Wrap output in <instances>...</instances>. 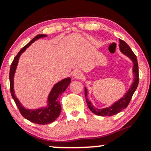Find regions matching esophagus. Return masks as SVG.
I'll return each mask as SVG.
<instances>
[{
	"mask_svg": "<svg viewBox=\"0 0 151 151\" xmlns=\"http://www.w3.org/2000/svg\"><path fill=\"white\" fill-rule=\"evenodd\" d=\"M72 76H73V77L74 78V79H81V78H82L83 74L80 72V71L76 70L73 72Z\"/></svg>",
	"mask_w": 151,
	"mask_h": 151,
	"instance_id": "1",
	"label": "esophagus"
}]
</instances>
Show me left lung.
<instances>
[{"label":"left lung","mask_w":151,"mask_h":151,"mask_svg":"<svg viewBox=\"0 0 151 151\" xmlns=\"http://www.w3.org/2000/svg\"><path fill=\"white\" fill-rule=\"evenodd\" d=\"M119 42H120V44L119 45V47L120 52L123 55L128 57L133 63V81L131 82L130 87L128 89L125 94L123 96V97L119 99L118 101L114 102L113 104L111 105L110 106L105 107L103 109H97L91 104V101H89V99H88V89L86 86H84L86 101L88 107L92 113L96 114V115L101 116H111L118 114L123 109H126L127 106L129 105L133 93L138 87L139 79H138V65L136 56L133 52L130 47L128 45L127 43H126L122 40H119Z\"/></svg>","instance_id":"8db88e82"}]
</instances>
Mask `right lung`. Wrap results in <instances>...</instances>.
Segmentation results:
<instances>
[{"label":"right lung","instance_id":"add662e5","mask_svg":"<svg viewBox=\"0 0 151 151\" xmlns=\"http://www.w3.org/2000/svg\"><path fill=\"white\" fill-rule=\"evenodd\" d=\"M47 36V35H37L30 42L27 43L25 47H23L20 50V51L15 56L11 65H10L9 74L10 93H11L12 97L14 99V101L16 104L17 106H18L22 116L27 120L31 121V122L37 124H42V125H45V124L53 122L60 116L62 107L60 101H59V98L63 93L64 91L67 89V88L68 87L69 84L71 82V78H65V79H62L61 81L57 82L52 86L51 91L48 94L45 105L39 107L37 109H30L23 106L22 104L20 103V101H19L18 99L15 96L14 90V77L15 71H16L17 67H18V65L19 59H20V57L21 56L22 53H23L25 51V50L27 47H29V46L31 45L32 43H33L35 41L40 39V38L45 37Z\"/></svg>","mask_w":151,"mask_h":151}]
</instances>
